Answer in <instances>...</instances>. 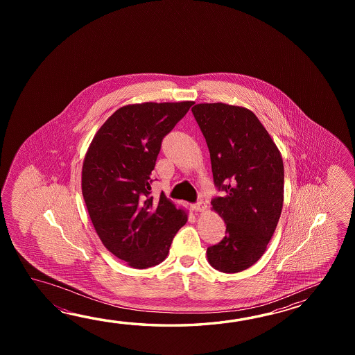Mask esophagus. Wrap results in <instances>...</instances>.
Masks as SVG:
<instances>
[{"instance_id": "esophagus-1", "label": "esophagus", "mask_w": 355, "mask_h": 355, "mask_svg": "<svg viewBox=\"0 0 355 355\" xmlns=\"http://www.w3.org/2000/svg\"><path fill=\"white\" fill-rule=\"evenodd\" d=\"M191 208H193V211H204L207 209V204L204 203V202H199V203L191 205Z\"/></svg>"}]
</instances>
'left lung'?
<instances>
[{
    "mask_svg": "<svg viewBox=\"0 0 355 355\" xmlns=\"http://www.w3.org/2000/svg\"><path fill=\"white\" fill-rule=\"evenodd\" d=\"M191 112L211 153L214 184L226 191L211 200L227 234L207 249L208 263L219 272H242L264 255L278 225L284 200L282 155L248 107L204 103Z\"/></svg>",
    "mask_w": 355,
    "mask_h": 355,
    "instance_id": "1",
    "label": "left lung"
}]
</instances>
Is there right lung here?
<instances>
[{
    "label": "right lung",
    "mask_w": 355,
    "mask_h": 355,
    "mask_svg": "<svg viewBox=\"0 0 355 355\" xmlns=\"http://www.w3.org/2000/svg\"><path fill=\"white\" fill-rule=\"evenodd\" d=\"M194 101L121 106L98 128L85 155L81 188L103 245L135 269L166 259L188 211L162 193L151 194V175L162 138Z\"/></svg>",
    "instance_id": "1"
}]
</instances>
